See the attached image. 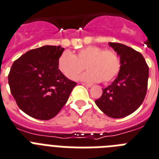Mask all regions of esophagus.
Listing matches in <instances>:
<instances>
[{
  "instance_id": "obj_1",
  "label": "esophagus",
  "mask_w": 159,
  "mask_h": 159,
  "mask_svg": "<svg viewBox=\"0 0 159 159\" xmlns=\"http://www.w3.org/2000/svg\"><path fill=\"white\" fill-rule=\"evenodd\" d=\"M82 84L83 85V86H87V87H91V86H92V85H91V84H90V83H82Z\"/></svg>"
}]
</instances>
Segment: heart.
I'll list each match as a JSON object with an SVG mask.
<instances>
[{
  "mask_svg": "<svg viewBox=\"0 0 159 159\" xmlns=\"http://www.w3.org/2000/svg\"><path fill=\"white\" fill-rule=\"evenodd\" d=\"M58 65L61 73L69 79H76L86 67L88 71L82 76V80L107 83L118 74L121 60L115 50L88 46L80 49L75 55L68 50L64 51L59 56Z\"/></svg>",
  "mask_w": 159,
  "mask_h": 159,
  "instance_id": "1",
  "label": "heart"
}]
</instances>
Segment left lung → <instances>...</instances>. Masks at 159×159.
<instances>
[{"mask_svg":"<svg viewBox=\"0 0 159 159\" xmlns=\"http://www.w3.org/2000/svg\"><path fill=\"white\" fill-rule=\"evenodd\" d=\"M120 55L121 68L117 77L95 100L100 110L113 118H121L135 112L146 95L149 67L143 55L121 43L109 42Z\"/></svg>","mask_w":159,"mask_h":159,"instance_id":"1","label":"left lung"}]
</instances>
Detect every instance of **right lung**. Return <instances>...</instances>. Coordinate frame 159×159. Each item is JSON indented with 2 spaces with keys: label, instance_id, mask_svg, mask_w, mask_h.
<instances>
[{
  "label": "right lung",
  "instance_id": "right-lung-1",
  "mask_svg": "<svg viewBox=\"0 0 159 159\" xmlns=\"http://www.w3.org/2000/svg\"><path fill=\"white\" fill-rule=\"evenodd\" d=\"M64 49L44 46L28 50L12 64L8 75L17 105L32 117L49 120L56 116L77 85L59 69Z\"/></svg>",
  "mask_w": 159,
  "mask_h": 159
}]
</instances>
